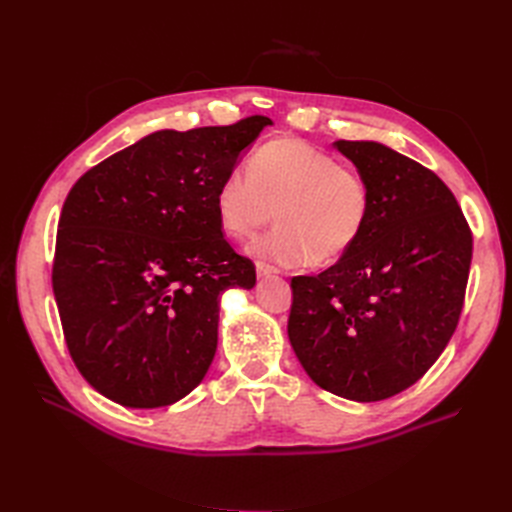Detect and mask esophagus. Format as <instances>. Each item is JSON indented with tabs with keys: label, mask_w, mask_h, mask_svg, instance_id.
<instances>
[{
	"label": "esophagus",
	"mask_w": 512,
	"mask_h": 512,
	"mask_svg": "<svg viewBox=\"0 0 512 512\" xmlns=\"http://www.w3.org/2000/svg\"><path fill=\"white\" fill-rule=\"evenodd\" d=\"M256 273L258 277H271L280 271H277L273 265H267V262H256Z\"/></svg>",
	"instance_id": "1"
}]
</instances>
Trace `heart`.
<instances>
[{
    "instance_id": "1",
    "label": "heart",
    "mask_w": 512,
    "mask_h": 512,
    "mask_svg": "<svg viewBox=\"0 0 512 512\" xmlns=\"http://www.w3.org/2000/svg\"><path fill=\"white\" fill-rule=\"evenodd\" d=\"M250 173L232 168L215 192V211L232 239H250L275 207L277 226L254 243V254L303 267L331 265L352 250L369 218V188L359 170L301 138L260 145Z\"/></svg>"
}]
</instances>
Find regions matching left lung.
Listing matches in <instances>:
<instances>
[{
	"label": "left lung",
	"mask_w": 512,
	"mask_h": 512,
	"mask_svg": "<svg viewBox=\"0 0 512 512\" xmlns=\"http://www.w3.org/2000/svg\"><path fill=\"white\" fill-rule=\"evenodd\" d=\"M369 188L359 241L333 267L292 277L288 337L320 389L352 401L406 391L451 342L472 230L448 185L374 141H337Z\"/></svg>",
	"instance_id": "8db88e82"
}]
</instances>
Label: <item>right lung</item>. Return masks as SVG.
<instances>
[{
  "mask_svg": "<svg viewBox=\"0 0 512 512\" xmlns=\"http://www.w3.org/2000/svg\"><path fill=\"white\" fill-rule=\"evenodd\" d=\"M269 117L160 130L72 185L61 209L53 292L81 376L128 408H162L203 382L218 348L220 294L254 288L215 192Z\"/></svg>",
  "mask_w": 512,
  "mask_h": 512,
  "instance_id": "right-lung-1",
  "label": "right lung"
}]
</instances>
